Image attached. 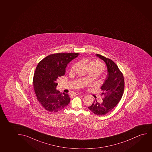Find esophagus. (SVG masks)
I'll return each mask as SVG.
<instances>
[{"instance_id": "1", "label": "esophagus", "mask_w": 152, "mask_h": 152, "mask_svg": "<svg viewBox=\"0 0 152 152\" xmlns=\"http://www.w3.org/2000/svg\"><path fill=\"white\" fill-rule=\"evenodd\" d=\"M81 93H79V92H76V93H75V95H80Z\"/></svg>"}]
</instances>
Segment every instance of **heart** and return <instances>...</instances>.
Instances as JSON below:
<instances>
[{"instance_id":"obj_1","label":"heart","mask_w":152,"mask_h":152,"mask_svg":"<svg viewBox=\"0 0 152 152\" xmlns=\"http://www.w3.org/2000/svg\"><path fill=\"white\" fill-rule=\"evenodd\" d=\"M77 64H74L71 67V70H73L75 69ZM89 67H90V70H95L99 71V72L101 73L104 69V66L103 63H102L101 61H98V60H92L89 64Z\"/></svg>"}]
</instances>
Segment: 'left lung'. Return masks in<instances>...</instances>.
<instances>
[{
  "label": "left lung",
  "instance_id": "obj_1",
  "mask_svg": "<svg viewBox=\"0 0 152 152\" xmlns=\"http://www.w3.org/2000/svg\"><path fill=\"white\" fill-rule=\"evenodd\" d=\"M96 56L103 60L107 66V77L101 86L103 91L102 94L105 97L103 103L99 104L94 101L88 108L95 115H105L113 110L121 99L124 91V78L117 65L113 60L99 54H96Z\"/></svg>",
  "mask_w": 152,
  "mask_h": 152
}]
</instances>
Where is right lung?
<instances>
[{
  "label": "right lung",
  "instance_id": "add662e5",
  "mask_svg": "<svg viewBox=\"0 0 152 152\" xmlns=\"http://www.w3.org/2000/svg\"><path fill=\"white\" fill-rule=\"evenodd\" d=\"M79 53L49 55L37 64L33 77V86L37 101L46 110L56 113L66 107L70 98L56 89L58 77L64 75L67 64Z\"/></svg>",
  "mask_w": 152,
  "mask_h": 152
}]
</instances>
